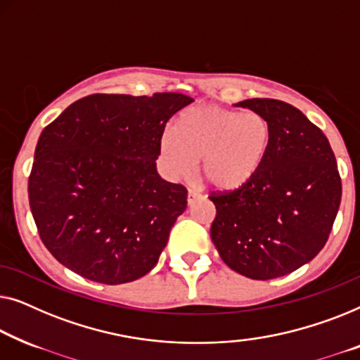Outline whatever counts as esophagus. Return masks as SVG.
I'll return each mask as SVG.
<instances>
[{
  "label": "esophagus",
  "mask_w": 360,
  "mask_h": 360,
  "mask_svg": "<svg viewBox=\"0 0 360 360\" xmlns=\"http://www.w3.org/2000/svg\"><path fill=\"white\" fill-rule=\"evenodd\" d=\"M197 199H200L199 192H195V191H192V189H191L189 192H187V204L192 205Z\"/></svg>",
  "instance_id": "1"
}]
</instances>
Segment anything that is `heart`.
Returning <instances> with one entry per match:
<instances>
[{
  "label": "heart",
  "instance_id": "obj_1",
  "mask_svg": "<svg viewBox=\"0 0 360 360\" xmlns=\"http://www.w3.org/2000/svg\"><path fill=\"white\" fill-rule=\"evenodd\" d=\"M271 140V125L261 114L197 105L179 115L176 131L161 135L160 151L173 176L191 178L202 161L207 184L217 191H235L264 165Z\"/></svg>",
  "mask_w": 360,
  "mask_h": 360
}]
</instances>
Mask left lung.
Returning a JSON list of instances; mask_svg holds the SVG:
<instances>
[{"label":"left lung","mask_w":360,"mask_h":360,"mask_svg":"<svg viewBox=\"0 0 360 360\" xmlns=\"http://www.w3.org/2000/svg\"><path fill=\"white\" fill-rule=\"evenodd\" d=\"M236 105L267 119L271 148L248 184L209 195L217 209L210 236L230 269L276 279L326 245L341 204V176L326 135L302 110L266 98Z\"/></svg>","instance_id":"1"}]
</instances>
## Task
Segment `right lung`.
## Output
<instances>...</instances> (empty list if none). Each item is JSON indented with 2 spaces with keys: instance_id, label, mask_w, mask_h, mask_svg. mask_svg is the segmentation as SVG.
I'll list each match as a JSON object with an SVG mask.
<instances>
[{
  "instance_id": "add662e5",
  "label": "right lung",
  "mask_w": 360,
  "mask_h": 360,
  "mask_svg": "<svg viewBox=\"0 0 360 360\" xmlns=\"http://www.w3.org/2000/svg\"><path fill=\"white\" fill-rule=\"evenodd\" d=\"M192 101L181 93L91 94L42 130L29 205L55 259L108 285L153 269L187 205L186 187L156 171L160 140Z\"/></svg>"
}]
</instances>
